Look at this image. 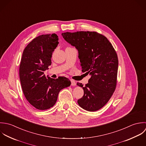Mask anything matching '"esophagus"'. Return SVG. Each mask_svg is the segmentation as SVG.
Wrapping results in <instances>:
<instances>
[{
    "label": "esophagus",
    "mask_w": 146,
    "mask_h": 146,
    "mask_svg": "<svg viewBox=\"0 0 146 146\" xmlns=\"http://www.w3.org/2000/svg\"><path fill=\"white\" fill-rule=\"evenodd\" d=\"M70 81H71V85H72V86H76V82L74 80H71Z\"/></svg>",
    "instance_id": "1"
}]
</instances>
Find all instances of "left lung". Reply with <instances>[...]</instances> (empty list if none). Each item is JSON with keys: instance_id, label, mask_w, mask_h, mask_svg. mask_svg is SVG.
Segmentation results:
<instances>
[{"instance_id": "left-lung-1", "label": "left lung", "mask_w": 146, "mask_h": 146, "mask_svg": "<svg viewBox=\"0 0 146 146\" xmlns=\"http://www.w3.org/2000/svg\"><path fill=\"white\" fill-rule=\"evenodd\" d=\"M61 35L78 50L82 72L91 77L85 87L77 84L84 91L77 103L86 111H96L106 104L115 90L118 65L116 52L108 39L96 32H66Z\"/></svg>"}]
</instances>
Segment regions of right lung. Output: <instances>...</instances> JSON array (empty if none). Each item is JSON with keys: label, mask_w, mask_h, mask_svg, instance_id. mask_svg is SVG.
<instances>
[{"label": "right lung", "mask_w": 146, "mask_h": 146, "mask_svg": "<svg viewBox=\"0 0 146 146\" xmlns=\"http://www.w3.org/2000/svg\"><path fill=\"white\" fill-rule=\"evenodd\" d=\"M57 34H46L34 38L23 51L19 75L24 95L35 108L46 110L56 103L60 91L71 82L65 77L51 78L44 74L51 65L52 53L58 44Z\"/></svg>", "instance_id": "obj_1"}]
</instances>
